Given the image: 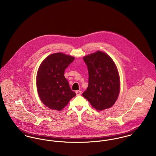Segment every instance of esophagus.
I'll return each instance as SVG.
<instances>
[{
    "instance_id": "obj_1",
    "label": "esophagus",
    "mask_w": 156,
    "mask_h": 156,
    "mask_svg": "<svg viewBox=\"0 0 156 156\" xmlns=\"http://www.w3.org/2000/svg\"><path fill=\"white\" fill-rule=\"evenodd\" d=\"M76 95H81V94H82V91H81V90H76Z\"/></svg>"
}]
</instances>
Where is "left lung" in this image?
<instances>
[{
    "instance_id": "left-lung-1",
    "label": "left lung",
    "mask_w": 156,
    "mask_h": 156,
    "mask_svg": "<svg viewBox=\"0 0 156 156\" xmlns=\"http://www.w3.org/2000/svg\"><path fill=\"white\" fill-rule=\"evenodd\" d=\"M83 61L88 67L89 79L83 96L98 111L111 108L120 89L119 73L113 61L101 51L84 56Z\"/></svg>"
}]
</instances>
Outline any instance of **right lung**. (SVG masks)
<instances>
[{
	"instance_id": "1",
	"label": "right lung",
	"mask_w": 156,
	"mask_h": 156,
	"mask_svg": "<svg viewBox=\"0 0 156 156\" xmlns=\"http://www.w3.org/2000/svg\"><path fill=\"white\" fill-rule=\"evenodd\" d=\"M74 60L71 56L56 53L47 56L38 68V93L43 103L51 109L61 111L76 95L64 77L65 69Z\"/></svg>"
}]
</instances>
